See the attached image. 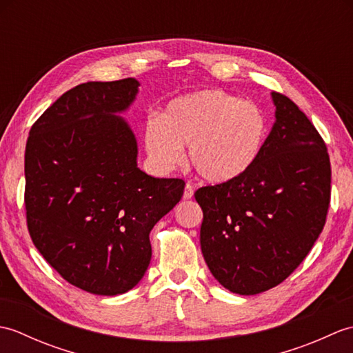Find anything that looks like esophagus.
<instances>
[{
  "label": "esophagus",
  "instance_id": "obj_1",
  "mask_svg": "<svg viewBox=\"0 0 353 353\" xmlns=\"http://www.w3.org/2000/svg\"><path fill=\"white\" fill-rule=\"evenodd\" d=\"M192 196H194V188H192V185L186 183V185H185V191H183V199H185V200H190Z\"/></svg>",
  "mask_w": 353,
  "mask_h": 353
}]
</instances>
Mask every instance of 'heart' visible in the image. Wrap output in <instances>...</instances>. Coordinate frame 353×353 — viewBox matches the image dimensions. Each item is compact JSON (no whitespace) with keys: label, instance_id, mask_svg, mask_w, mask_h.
<instances>
[{"label":"heart","instance_id":"1","mask_svg":"<svg viewBox=\"0 0 353 353\" xmlns=\"http://www.w3.org/2000/svg\"><path fill=\"white\" fill-rule=\"evenodd\" d=\"M268 123L262 109L221 89H201L171 100L159 118L144 127V147L159 171L182 161L209 183H226L245 174L262 153Z\"/></svg>","mask_w":353,"mask_h":353}]
</instances>
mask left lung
I'll list each match as a JSON object with an SVG mask.
<instances>
[{
    "label": "left lung",
    "instance_id": "1",
    "mask_svg": "<svg viewBox=\"0 0 353 353\" xmlns=\"http://www.w3.org/2000/svg\"><path fill=\"white\" fill-rule=\"evenodd\" d=\"M272 99L276 119L256 163L235 181L196 192L203 258L215 279L241 296L294 272L323 230L331 201L323 139L288 97Z\"/></svg>",
    "mask_w": 353,
    "mask_h": 353
}]
</instances>
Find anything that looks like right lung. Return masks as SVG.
Here are the masks:
<instances>
[{
	"label": "right lung",
	"mask_w": 353,
	"mask_h": 353,
	"mask_svg": "<svg viewBox=\"0 0 353 353\" xmlns=\"http://www.w3.org/2000/svg\"><path fill=\"white\" fill-rule=\"evenodd\" d=\"M139 81H88L65 92L30 130L26 211L45 261L99 296L132 290L152 259L150 230L183 196L182 179L138 168V142L121 117Z\"/></svg>",
	"instance_id": "1"
}]
</instances>
